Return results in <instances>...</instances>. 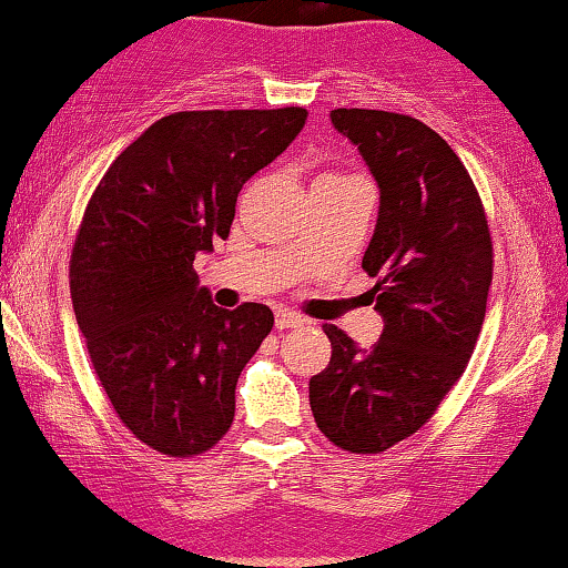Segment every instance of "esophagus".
<instances>
[{
    "label": "esophagus",
    "instance_id": "34e87169",
    "mask_svg": "<svg viewBox=\"0 0 568 568\" xmlns=\"http://www.w3.org/2000/svg\"><path fill=\"white\" fill-rule=\"evenodd\" d=\"M274 323H276V328H278V331H286V328H302V325H305V317L297 315V313H292V310H286V307H278V310H276Z\"/></svg>",
    "mask_w": 568,
    "mask_h": 568
}]
</instances>
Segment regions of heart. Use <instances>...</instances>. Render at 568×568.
Here are the masks:
<instances>
[{
  "label": "heart",
  "mask_w": 568,
  "mask_h": 568,
  "mask_svg": "<svg viewBox=\"0 0 568 568\" xmlns=\"http://www.w3.org/2000/svg\"><path fill=\"white\" fill-rule=\"evenodd\" d=\"M323 178H338V181H341V178H346V175H323Z\"/></svg>",
  "instance_id": "heart-1"
}]
</instances>
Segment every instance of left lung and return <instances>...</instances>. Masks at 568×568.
<instances>
[{"mask_svg": "<svg viewBox=\"0 0 568 568\" xmlns=\"http://www.w3.org/2000/svg\"><path fill=\"white\" fill-rule=\"evenodd\" d=\"M331 123L379 189L362 268L383 333L356 346L336 325L331 362L310 379V408L333 445L385 453L429 422L465 372L486 317L494 253L468 170L437 131L410 115L336 108Z\"/></svg>", "mask_w": 568, "mask_h": 568, "instance_id": "left-lung-1", "label": "left lung"}]
</instances>
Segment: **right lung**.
Segmentation results:
<instances>
[{
	"instance_id": "right-lung-1",
	"label": "right lung",
	"mask_w": 568,
	"mask_h": 568,
	"mask_svg": "<svg viewBox=\"0 0 568 568\" xmlns=\"http://www.w3.org/2000/svg\"><path fill=\"white\" fill-rule=\"evenodd\" d=\"M305 121V108L170 113L84 209L69 266L77 325L115 414L162 455L206 453L235 418L237 377L274 313L216 307L193 261L230 235L240 189Z\"/></svg>"
}]
</instances>
